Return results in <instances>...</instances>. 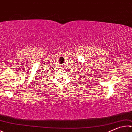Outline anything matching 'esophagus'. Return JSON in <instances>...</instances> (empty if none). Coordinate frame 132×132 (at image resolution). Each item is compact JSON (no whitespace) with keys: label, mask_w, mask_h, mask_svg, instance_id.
<instances>
[{"label":"esophagus","mask_w":132,"mask_h":132,"mask_svg":"<svg viewBox=\"0 0 132 132\" xmlns=\"http://www.w3.org/2000/svg\"><path fill=\"white\" fill-rule=\"evenodd\" d=\"M62 68H63V69H64V66H63V67H62Z\"/></svg>","instance_id":"34e87169"}]
</instances>
